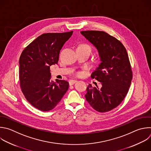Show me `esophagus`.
<instances>
[{
  "label": "esophagus",
  "instance_id": "34e87169",
  "mask_svg": "<svg viewBox=\"0 0 151 151\" xmlns=\"http://www.w3.org/2000/svg\"><path fill=\"white\" fill-rule=\"evenodd\" d=\"M76 82H77V81H76V80H70V81H69V85H73L74 83H75Z\"/></svg>",
  "mask_w": 151,
  "mask_h": 151
}]
</instances>
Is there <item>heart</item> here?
Listing matches in <instances>:
<instances>
[{"mask_svg":"<svg viewBox=\"0 0 151 151\" xmlns=\"http://www.w3.org/2000/svg\"><path fill=\"white\" fill-rule=\"evenodd\" d=\"M77 48H82V49H84V50H88V51L90 52H91V48L90 47V46L86 44H80L78 46Z\"/></svg>","mask_w":151,"mask_h":151,"instance_id":"1","label":"heart"}]
</instances>
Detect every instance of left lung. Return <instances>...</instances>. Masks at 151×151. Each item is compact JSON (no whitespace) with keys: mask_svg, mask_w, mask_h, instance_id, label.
<instances>
[{"mask_svg":"<svg viewBox=\"0 0 151 151\" xmlns=\"http://www.w3.org/2000/svg\"><path fill=\"white\" fill-rule=\"evenodd\" d=\"M81 34L96 48L101 62L91 76L101 86L89 84L85 96L96 111H109L122 102L131 84L132 72L127 51L120 41L106 32L83 31Z\"/></svg>","mask_w":151,"mask_h":151,"instance_id":"obj_1","label":"left lung"}]
</instances>
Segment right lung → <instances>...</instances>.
<instances>
[{"label":"right lung","instance_id":"obj_1","mask_svg":"<svg viewBox=\"0 0 151 151\" xmlns=\"http://www.w3.org/2000/svg\"><path fill=\"white\" fill-rule=\"evenodd\" d=\"M72 33L43 34L21 53L19 61L20 86L27 101L39 110L53 109L69 88L66 81H50V68L58 63L60 50Z\"/></svg>","mask_w":151,"mask_h":151}]
</instances>
